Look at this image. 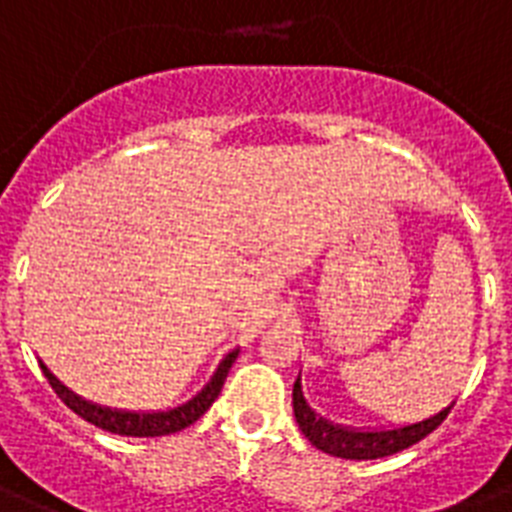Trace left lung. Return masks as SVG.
Masks as SVG:
<instances>
[{"label": "left lung", "instance_id": "8db88e82", "mask_svg": "<svg viewBox=\"0 0 512 512\" xmlns=\"http://www.w3.org/2000/svg\"><path fill=\"white\" fill-rule=\"evenodd\" d=\"M292 406H295V420L303 430V436L316 449L332 454V457H342V460H380V457L404 452L428 433H433L446 420V414L452 412L454 401L425 420L398 425V428H350V425H337V422L313 412L303 396V382L297 377L295 388H292Z\"/></svg>", "mask_w": 512, "mask_h": 512}]
</instances>
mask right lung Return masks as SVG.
Segmentation results:
<instances>
[{"label": "right lung", "instance_id": "add662e5", "mask_svg": "<svg viewBox=\"0 0 512 512\" xmlns=\"http://www.w3.org/2000/svg\"><path fill=\"white\" fill-rule=\"evenodd\" d=\"M239 356V348H233L231 353H225L223 361L217 364L215 374L209 377V382L196 393L193 398H188L185 404L172 406V409H156V412H130V409H111V406L92 404L87 398L76 396L74 390H68L63 382L55 377V374L47 369V366L39 361L44 377L52 385V390L58 393V398L63 404L76 412L82 420L92 422L95 428H103L108 433H116V436H132V438H156V436H170L177 430L188 428L193 422L199 420L201 414L207 412L209 406L215 404V398L220 396L223 390V382L231 372L233 361Z\"/></svg>", "mask_w": 512, "mask_h": 512}]
</instances>
